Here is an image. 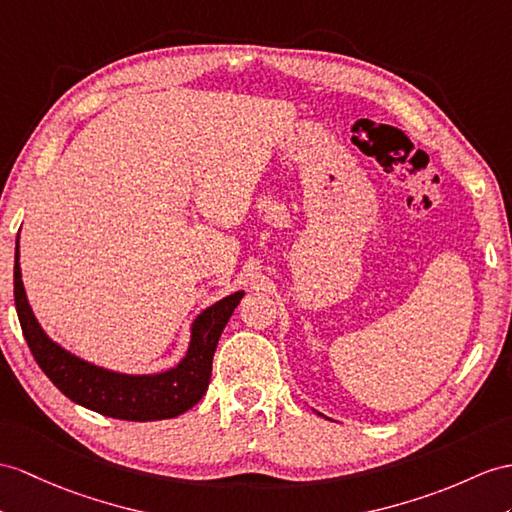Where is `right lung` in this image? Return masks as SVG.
Here are the masks:
<instances>
[{
	"mask_svg": "<svg viewBox=\"0 0 512 512\" xmlns=\"http://www.w3.org/2000/svg\"><path fill=\"white\" fill-rule=\"evenodd\" d=\"M245 291L226 295L191 323V339L176 365L158 373H126L89 363L54 341L34 317L21 280L19 236L15 249V306L23 336L36 363L71 402L99 415L126 421H158L178 417L202 400L219 336Z\"/></svg>",
	"mask_w": 512,
	"mask_h": 512,
	"instance_id": "add662e5",
	"label": "right lung"
}]
</instances>
